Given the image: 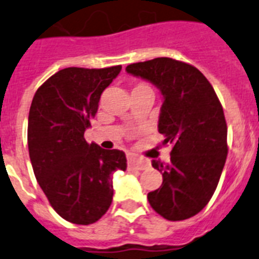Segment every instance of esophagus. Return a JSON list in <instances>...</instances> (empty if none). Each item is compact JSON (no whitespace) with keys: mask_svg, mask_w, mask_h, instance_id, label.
Instances as JSON below:
<instances>
[{"mask_svg":"<svg viewBox=\"0 0 259 259\" xmlns=\"http://www.w3.org/2000/svg\"><path fill=\"white\" fill-rule=\"evenodd\" d=\"M128 167L130 169H138V170H144L149 167V162L147 160H143L140 157H136L134 154L128 156Z\"/></svg>","mask_w":259,"mask_h":259,"instance_id":"34e87169","label":"esophagus"}]
</instances>
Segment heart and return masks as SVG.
<instances>
[{
	"label": "heart",
	"mask_w": 259,
	"mask_h": 259,
	"mask_svg": "<svg viewBox=\"0 0 259 259\" xmlns=\"http://www.w3.org/2000/svg\"><path fill=\"white\" fill-rule=\"evenodd\" d=\"M138 88H148L147 85H144V83H139V85H136L134 88V89H138Z\"/></svg>",
	"instance_id": "b5f03b06"
}]
</instances>
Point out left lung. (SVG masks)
I'll use <instances>...</instances> for the list:
<instances>
[{"label": "left lung", "instance_id": "left-lung-1", "mask_svg": "<svg viewBox=\"0 0 259 259\" xmlns=\"http://www.w3.org/2000/svg\"><path fill=\"white\" fill-rule=\"evenodd\" d=\"M125 70L151 81L163 97L158 132L171 152L167 165L152 161L162 185L148 194L149 204L170 222L191 218L215 193L228 154L222 103L203 73L183 61L157 57Z\"/></svg>", "mask_w": 259, "mask_h": 259}]
</instances>
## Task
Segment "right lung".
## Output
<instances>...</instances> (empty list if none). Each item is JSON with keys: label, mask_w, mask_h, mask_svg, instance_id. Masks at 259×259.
<instances>
[{"label": "right lung", "mask_w": 259, "mask_h": 259, "mask_svg": "<svg viewBox=\"0 0 259 259\" xmlns=\"http://www.w3.org/2000/svg\"><path fill=\"white\" fill-rule=\"evenodd\" d=\"M121 65L65 68L36 90L28 114V153L39 186L66 222L89 225L105 215L114 195L112 173L125 170L123 151L83 138L103 90Z\"/></svg>", "instance_id": "add662e5"}]
</instances>
